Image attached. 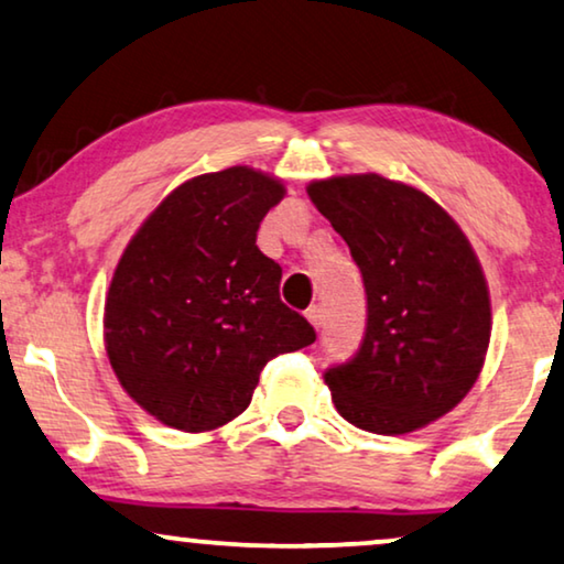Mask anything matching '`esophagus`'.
<instances>
[{
  "label": "esophagus",
  "mask_w": 564,
  "mask_h": 564,
  "mask_svg": "<svg viewBox=\"0 0 564 564\" xmlns=\"http://www.w3.org/2000/svg\"><path fill=\"white\" fill-rule=\"evenodd\" d=\"M305 318H307V323H311L313 328H321V323H323V311H321L318 305L307 307V311H305Z\"/></svg>",
  "instance_id": "1"
}]
</instances>
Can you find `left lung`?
Listing matches in <instances>:
<instances>
[{"instance_id": "8db88e82", "label": "left lung", "mask_w": 564, "mask_h": 564, "mask_svg": "<svg viewBox=\"0 0 564 564\" xmlns=\"http://www.w3.org/2000/svg\"><path fill=\"white\" fill-rule=\"evenodd\" d=\"M305 189L367 290L365 341L323 375L336 411L380 436L429 426L473 390L490 346V290L473 243L413 184L367 172Z\"/></svg>"}]
</instances>
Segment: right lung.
I'll list each match as a JSON object with an SVG mask.
<instances>
[{"label":"right lung","mask_w":564,"mask_h":564,"mask_svg":"<svg viewBox=\"0 0 564 564\" xmlns=\"http://www.w3.org/2000/svg\"><path fill=\"white\" fill-rule=\"evenodd\" d=\"M288 189L251 166L174 187L130 238L105 297V351L122 390L166 426L205 434L249 408L276 354L315 341L280 300L257 230Z\"/></svg>","instance_id":"add662e5"}]
</instances>
